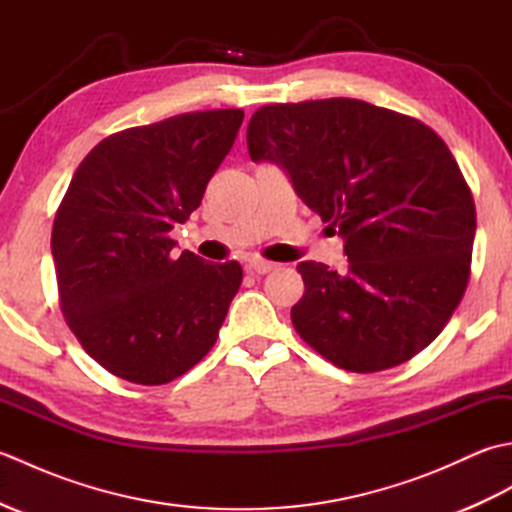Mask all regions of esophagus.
Masks as SVG:
<instances>
[{
	"label": "esophagus",
	"mask_w": 512,
	"mask_h": 512,
	"mask_svg": "<svg viewBox=\"0 0 512 512\" xmlns=\"http://www.w3.org/2000/svg\"><path fill=\"white\" fill-rule=\"evenodd\" d=\"M275 268H277V264L266 262V259H259V257L248 259V270H250V273L266 275V273H270V270H275Z\"/></svg>",
	"instance_id": "34e87169"
}]
</instances>
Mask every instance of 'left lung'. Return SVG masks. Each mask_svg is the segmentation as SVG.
<instances>
[{
    "instance_id": "left-lung-1",
    "label": "left lung",
    "mask_w": 512,
    "mask_h": 512,
    "mask_svg": "<svg viewBox=\"0 0 512 512\" xmlns=\"http://www.w3.org/2000/svg\"><path fill=\"white\" fill-rule=\"evenodd\" d=\"M246 140L250 160L284 169L343 239L345 270L299 264L301 339L358 374L424 350L464 295L475 239L473 195L444 140L356 99L266 105Z\"/></svg>"
}]
</instances>
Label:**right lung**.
Here are the masks:
<instances>
[{
    "label": "right lung",
    "instance_id": "add662e5",
    "mask_svg": "<svg viewBox=\"0 0 512 512\" xmlns=\"http://www.w3.org/2000/svg\"><path fill=\"white\" fill-rule=\"evenodd\" d=\"M242 121V110H211L125 129L74 171L52 226L61 312L118 378L165 385L220 334L242 266L171 257L169 233L200 206Z\"/></svg>",
    "mask_w": 512,
    "mask_h": 512
}]
</instances>
